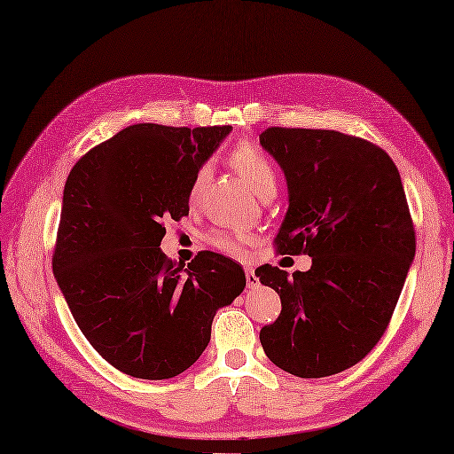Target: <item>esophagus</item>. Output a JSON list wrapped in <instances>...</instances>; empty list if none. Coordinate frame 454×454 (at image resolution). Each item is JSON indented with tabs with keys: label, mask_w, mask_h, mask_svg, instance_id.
<instances>
[{
	"label": "esophagus",
	"mask_w": 454,
	"mask_h": 454,
	"mask_svg": "<svg viewBox=\"0 0 454 454\" xmlns=\"http://www.w3.org/2000/svg\"><path fill=\"white\" fill-rule=\"evenodd\" d=\"M246 278H247V286L249 287H254V286L259 284V278H257V274H254L253 266H246Z\"/></svg>",
	"instance_id": "1"
}]
</instances>
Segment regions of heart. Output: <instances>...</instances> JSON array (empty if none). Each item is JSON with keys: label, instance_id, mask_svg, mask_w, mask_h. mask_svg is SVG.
Masks as SVG:
<instances>
[{"label": "heart", "instance_id": "1", "mask_svg": "<svg viewBox=\"0 0 454 454\" xmlns=\"http://www.w3.org/2000/svg\"><path fill=\"white\" fill-rule=\"evenodd\" d=\"M228 160L230 165L241 174V178L246 180L261 197L269 192H276V168L261 147L253 144H239L238 147L231 149ZM208 174H211L208 165L200 167L193 174L190 184L192 200H197V197L201 195L208 180ZM249 236L241 230H215L213 234L208 236V246L220 253L230 254V257H243Z\"/></svg>", "mask_w": 454, "mask_h": 454}]
</instances>
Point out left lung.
Instances as JSON below:
<instances>
[{
	"instance_id": "8db88e82",
	"label": "left lung",
	"mask_w": 454,
	"mask_h": 454,
	"mask_svg": "<svg viewBox=\"0 0 454 454\" xmlns=\"http://www.w3.org/2000/svg\"><path fill=\"white\" fill-rule=\"evenodd\" d=\"M261 145L282 167L289 208L274 238L280 254H309L289 278L257 269L282 299L261 330L266 356L299 378L355 366L386 333L416 251L399 170L368 139L335 130L272 126Z\"/></svg>"
}]
</instances>
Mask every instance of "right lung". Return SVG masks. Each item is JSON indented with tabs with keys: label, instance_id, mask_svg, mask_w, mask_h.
Segmentation results:
<instances>
[{
	"label": "right lung",
	"instance_id": "add662e5",
	"mask_svg": "<svg viewBox=\"0 0 454 454\" xmlns=\"http://www.w3.org/2000/svg\"><path fill=\"white\" fill-rule=\"evenodd\" d=\"M231 126L134 124L68 174L53 274L91 347L142 380L182 374L211 340L220 307L246 287L231 259L203 251L184 269L160 251L167 220L190 213L193 174Z\"/></svg>",
	"mask_w": 454,
	"mask_h": 454
}]
</instances>
